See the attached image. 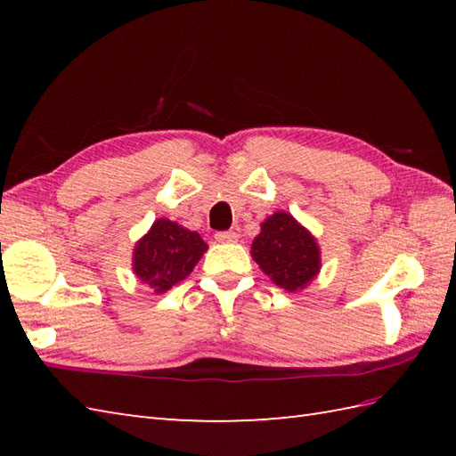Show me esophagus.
<instances>
[{
	"mask_svg": "<svg viewBox=\"0 0 456 456\" xmlns=\"http://www.w3.org/2000/svg\"><path fill=\"white\" fill-rule=\"evenodd\" d=\"M237 237L239 235L235 233V231H219V233H216L217 243H235Z\"/></svg>",
	"mask_w": 456,
	"mask_h": 456,
	"instance_id": "esophagus-1",
	"label": "esophagus"
}]
</instances>
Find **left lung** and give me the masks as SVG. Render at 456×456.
I'll list each match as a JSON object with an SVG mask.
<instances>
[{"instance_id":"8db88e82","label":"left lung","mask_w":456,"mask_h":456,"mask_svg":"<svg viewBox=\"0 0 456 456\" xmlns=\"http://www.w3.org/2000/svg\"><path fill=\"white\" fill-rule=\"evenodd\" d=\"M250 255L263 273L288 292L304 289L322 268L315 237L286 211H276L260 223Z\"/></svg>"}]
</instances>
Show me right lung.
I'll return each mask as SVG.
<instances>
[{"instance_id": "1", "label": "right lung", "mask_w": 456, "mask_h": 456, "mask_svg": "<svg viewBox=\"0 0 456 456\" xmlns=\"http://www.w3.org/2000/svg\"><path fill=\"white\" fill-rule=\"evenodd\" d=\"M208 250L203 239L176 221L157 219L133 250V273L149 284L154 294H164L190 276Z\"/></svg>"}]
</instances>
